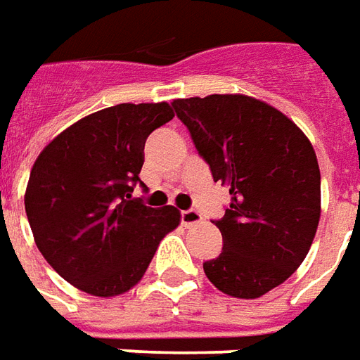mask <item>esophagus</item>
Wrapping results in <instances>:
<instances>
[{
	"instance_id": "obj_1",
	"label": "esophagus",
	"mask_w": 360,
	"mask_h": 360,
	"mask_svg": "<svg viewBox=\"0 0 360 360\" xmlns=\"http://www.w3.org/2000/svg\"><path fill=\"white\" fill-rule=\"evenodd\" d=\"M181 224L185 227H193L196 224H202V216L196 210H183L181 212Z\"/></svg>"
}]
</instances>
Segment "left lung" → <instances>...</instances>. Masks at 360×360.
<instances>
[{"label":"left lung","mask_w":360,"mask_h":360,"mask_svg":"<svg viewBox=\"0 0 360 360\" xmlns=\"http://www.w3.org/2000/svg\"><path fill=\"white\" fill-rule=\"evenodd\" d=\"M173 110L229 188L219 257L204 274L219 291L257 299L283 283L309 255L320 219V169L299 127L268 103L241 94L173 100Z\"/></svg>","instance_id":"1"}]
</instances>
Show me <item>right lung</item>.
Here are the masks:
<instances>
[{"label": "right lung", "mask_w": 360, "mask_h": 360, "mask_svg": "<svg viewBox=\"0 0 360 360\" xmlns=\"http://www.w3.org/2000/svg\"><path fill=\"white\" fill-rule=\"evenodd\" d=\"M173 119L169 103H119L77 121L32 165L25 210L48 264L84 293L115 297L139 283L165 233L173 206L131 198L144 142Z\"/></svg>", "instance_id": "1"}]
</instances>
